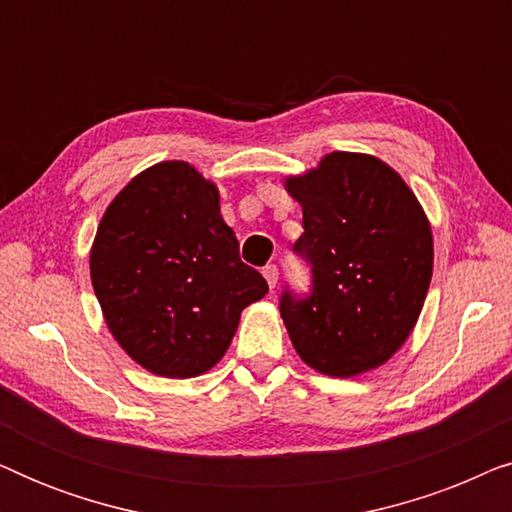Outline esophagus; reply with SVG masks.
<instances>
[{"label":"esophagus","mask_w":512,"mask_h":512,"mask_svg":"<svg viewBox=\"0 0 512 512\" xmlns=\"http://www.w3.org/2000/svg\"><path fill=\"white\" fill-rule=\"evenodd\" d=\"M263 277H265V282H268L270 289H275V286H277V279H279V270H277V265H275V263L265 265V268H263Z\"/></svg>","instance_id":"34e87169"}]
</instances>
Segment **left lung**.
Returning a JSON list of instances; mask_svg holds the SVG:
<instances>
[{
	"mask_svg": "<svg viewBox=\"0 0 512 512\" xmlns=\"http://www.w3.org/2000/svg\"><path fill=\"white\" fill-rule=\"evenodd\" d=\"M303 207L293 251L312 289L282 291L279 312L307 366L354 377L382 366L408 340L433 272V237L415 193L380 158L335 151L286 179Z\"/></svg>",
	"mask_w": 512,
	"mask_h": 512,
	"instance_id": "left-lung-1",
	"label": "left lung"
}]
</instances>
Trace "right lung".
<instances>
[{
	"instance_id": "obj_1",
	"label": "right lung",
	"mask_w": 512,
	"mask_h": 512,
	"mask_svg": "<svg viewBox=\"0 0 512 512\" xmlns=\"http://www.w3.org/2000/svg\"><path fill=\"white\" fill-rule=\"evenodd\" d=\"M90 279L114 338L153 375H202L226 354L247 305L268 293L240 261L219 191L181 160L137 174L104 212Z\"/></svg>"
}]
</instances>
